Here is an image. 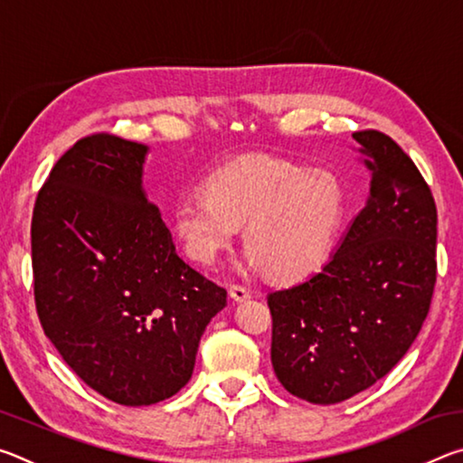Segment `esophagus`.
<instances>
[{"instance_id":"1","label":"esophagus","mask_w":463,"mask_h":463,"mask_svg":"<svg viewBox=\"0 0 463 463\" xmlns=\"http://www.w3.org/2000/svg\"><path fill=\"white\" fill-rule=\"evenodd\" d=\"M229 294H231V298H232L234 302H242V300H247V298L250 296L249 289L245 286H241V284H231L229 286Z\"/></svg>"}]
</instances>
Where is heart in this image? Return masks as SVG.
Wrapping results in <instances>:
<instances>
[{"instance_id": "obj_1", "label": "heart", "mask_w": 463, "mask_h": 463, "mask_svg": "<svg viewBox=\"0 0 463 463\" xmlns=\"http://www.w3.org/2000/svg\"><path fill=\"white\" fill-rule=\"evenodd\" d=\"M343 214L345 192L335 175L249 155L214 169L203 194L179 200L171 229L190 260L214 263L245 224L249 263L271 279L296 281L323 265Z\"/></svg>"}]
</instances>
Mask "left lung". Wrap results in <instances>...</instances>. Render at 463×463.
<instances>
[{
	"label": "left lung",
	"instance_id": "obj_1",
	"mask_svg": "<svg viewBox=\"0 0 463 463\" xmlns=\"http://www.w3.org/2000/svg\"><path fill=\"white\" fill-rule=\"evenodd\" d=\"M370 195L315 276L268 294L271 365L289 394L336 404L373 386L417 339L437 281V206L412 159L359 130Z\"/></svg>",
	"mask_w": 463,
	"mask_h": 463
}]
</instances>
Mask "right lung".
<instances>
[{
    "label": "right lung",
    "mask_w": 463,
    "mask_h": 463,
    "mask_svg": "<svg viewBox=\"0 0 463 463\" xmlns=\"http://www.w3.org/2000/svg\"><path fill=\"white\" fill-rule=\"evenodd\" d=\"M148 148L109 132L54 163L33 213L34 302L67 365L108 401L146 406L192 378L226 289L177 255L143 192Z\"/></svg>",
    "instance_id": "add662e5"
}]
</instances>
